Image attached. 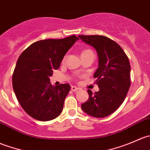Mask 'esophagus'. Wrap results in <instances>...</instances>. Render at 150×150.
I'll use <instances>...</instances> for the list:
<instances>
[{
  "mask_svg": "<svg viewBox=\"0 0 150 150\" xmlns=\"http://www.w3.org/2000/svg\"><path fill=\"white\" fill-rule=\"evenodd\" d=\"M78 89H79V88H78V87H76V86H71V90H72V91H77Z\"/></svg>",
  "mask_w": 150,
  "mask_h": 150,
  "instance_id": "1",
  "label": "esophagus"
}]
</instances>
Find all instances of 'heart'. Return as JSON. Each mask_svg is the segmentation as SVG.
<instances>
[{
    "label": "heart",
    "instance_id": "b5f03b06",
    "mask_svg": "<svg viewBox=\"0 0 150 150\" xmlns=\"http://www.w3.org/2000/svg\"><path fill=\"white\" fill-rule=\"evenodd\" d=\"M87 52H91V51L90 50H85V51H83L82 54H84V53H87Z\"/></svg>",
    "mask_w": 150,
    "mask_h": 150
}]
</instances>
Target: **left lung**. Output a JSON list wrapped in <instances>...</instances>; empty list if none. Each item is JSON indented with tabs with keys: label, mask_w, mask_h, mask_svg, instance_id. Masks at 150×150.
Wrapping results in <instances>:
<instances>
[{
	"label": "left lung",
	"mask_w": 150,
	"mask_h": 150,
	"mask_svg": "<svg viewBox=\"0 0 150 150\" xmlns=\"http://www.w3.org/2000/svg\"><path fill=\"white\" fill-rule=\"evenodd\" d=\"M93 46L99 57V67L93 75L99 91L92 93L81 104L86 114L104 117L114 112L123 102L131 86V66L128 57L114 40L103 35H78Z\"/></svg>",
	"instance_id": "left-lung-1"
}]
</instances>
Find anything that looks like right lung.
Returning <instances> with one entry per match:
<instances>
[{
  "label": "right lung",
  "mask_w": 150,
  "mask_h": 150,
  "mask_svg": "<svg viewBox=\"0 0 150 150\" xmlns=\"http://www.w3.org/2000/svg\"><path fill=\"white\" fill-rule=\"evenodd\" d=\"M79 40L74 35L62 39L38 40L19 56L12 76V85L19 103L30 116L48 121L62 112L70 90L67 83L53 86L49 77L59 68L68 50Z\"/></svg>",
  "instance_id": "right-lung-1"
}]
</instances>
